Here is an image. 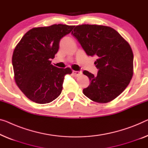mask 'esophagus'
I'll use <instances>...</instances> for the list:
<instances>
[{
  "label": "esophagus",
  "mask_w": 148,
  "mask_h": 148,
  "mask_svg": "<svg viewBox=\"0 0 148 148\" xmlns=\"http://www.w3.org/2000/svg\"><path fill=\"white\" fill-rule=\"evenodd\" d=\"M73 74L75 76H80V75L82 74V72L81 71H76V70H73Z\"/></svg>",
  "instance_id": "esophagus-1"
}]
</instances>
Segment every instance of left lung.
Wrapping results in <instances>:
<instances>
[{"instance_id": "1", "label": "left lung", "mask_w": 148, "mask_h": 148, "mask_svg": "<svg viewBox=\"0 0 148 148\" xmlns=\"http://www.w3.org/2000/svg\"><path fill=\"white\" fill-rule=\"evenodd\" d=\"M72 34L88 56H96L97 76L86 70L90 80L83 93L98 103L114 100L130 82L134 73V54L129 43L110 26L97 25L76 26Z\"/></svg>"}]
</instances>
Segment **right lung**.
Masks as SVG:
<instances>
[{"label":"right lung","mask_w":148,"mask_h":148,"mask_svg":"<svg viewBox=\"0 0 148 148\" xmlns=\"http://www.w3.org/2000/svg\"><path fill=\"white\" fill-rule=\"evenodd\" d=\"M74 26L53 25L33 28L26 33L14 48L12 62L14 80L23 93L32 102L47 103L58 98L70 68L51 64L60 39Z\"/></svg>","instance_id":"1"}]
</instances>
